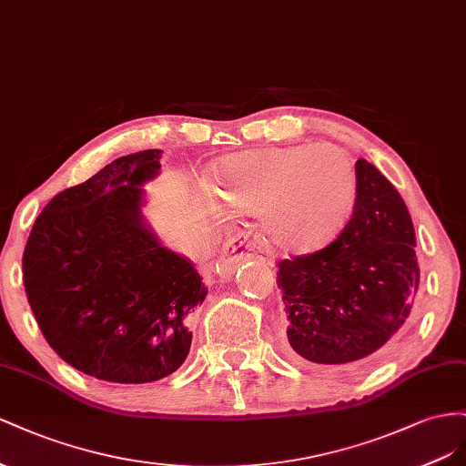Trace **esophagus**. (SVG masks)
Segmentation results:
<instances>
[{
  "label": "esophagus",
  "mask_w": 466,
  "mask_h": 466,
  "mask_svg": "<svg viewBox=\"0 0 466 466\" xmlns=\"http://www.w3.org/2000/svg\"><path fill=\"white\" fill-rule=\"evenodd\" d=\"M248 258H259L268 265L273 263V254L268 248L258 244L256 240H249L246 234H240L230 238V240L224 244V249L218 258V269L224 275H230L238 265L246 261Z\"/></svg>",
  "instance_id": "1"
}]
</instances>
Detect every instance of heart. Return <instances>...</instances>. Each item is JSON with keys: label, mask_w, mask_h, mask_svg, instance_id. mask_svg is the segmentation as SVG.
I'll return each mask as SVG.
<instances>
[{"label": "heart", "mask_w": 466, "mask_h": 466, "mask_svg": "<svg viewBox=\"0 0 466 466\" xmlns=\"http://www.w3.org/2000/svg\"><path fill=\"white\" fill-rule=\"evenodd\" d=\"M215 187L226 210L258 215L273 246L310 251L328 244L351 217L357 174L339 146H289L222 157Z\"/></svg>", "instance_id": "b5f03b06"}]
</instances>
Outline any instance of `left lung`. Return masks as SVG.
Here are the masks:
<instances>
[{
    "label": "left lung",
    "instance_id": "obj_1",
    "mask_svg": "<svg viewBox=\"0 0 466 466\" xmlns=\"http://www.w3.org/2000/svg\"><path fill=\"white\" fill-rule=\"evenodd\" d=\"M353 215L334 242L279 261L289 355L341 365L380 351L414 304L416 232L394 185L359 157Z\"/></svg>",
    "mask_w": 466,
    "mask_h": 466
}]
</instances>
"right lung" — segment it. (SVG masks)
Segmentation results:
<instances>
[{
	"mask_svg": "<svg viewBox=\"0 0 466 466\" xmlns=\"http://www.w3.org/2000/svg\"><path fill=\"white\" fill-rule=\"evenodd\" d=\"M162 150L116 157L43 208L23 251L25 292L66 363L99 380L140 384L185 361L189 318L207 297L195 265L157 242L140 185Z\"/></svg>",
	"mask_w": 466,
	"mask_h": 466,
	"instance_id": "obj_1",
	"label": "right lung"
}]
</instances>
